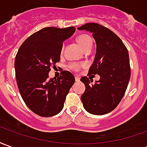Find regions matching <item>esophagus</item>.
Instances as JSON below:
<instances>
[{
  "label": "esophagus",
  "mask_w": 147,
  "mask_h": 147,
  "mask_svg": "<svg viewBox=\"0 0 147 147\" xmlns=\"http://www.w3.org/2000/svg\"><path fill=\"white\" fill-rule=\"evenodd\" d=\"M75 80H76V82H80V77L78 76H76L75 77Z\"/></svg>",
  "instance_id": "esophagus-1"
}]
</instances>
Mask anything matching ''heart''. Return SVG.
<instances>
[{
	"label": "heart",
	"mask_w": 147,
	"mask_h": 147,
	"mask_svg": "<svg viewBox=\"0 0 147 147\" xmlns=\"http://www.w3.org/2000/svg\"><path fill=\"white\" fill-rule=\"evenodd\" d=\"M76 42L80 45V47L83 49V51L86 52V53L90 51V49L92 48V38L87 34H80V35H79L77 37ZM63 49H64V47H62L61 51H63ZM82 66H83V64H81L71 63V64H69L68 67L70 68L71 70L79 71Z\"/></svg>",
	"instance_id": "b5f03b06"
}]
</instances>
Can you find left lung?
Here are the masks:
<instances>
[{"mask_svg": "<svg viewBox=\"0 0 147 147\" xmlns=\"http://www.w3.org/2000/svg\"><path fill=\"white\" fill-rule=\"evenodd\" d=\"M78 30L92 33L97 48L88 73L100 76V80L94 84L90 78L80 79L86 86L81 96L83 107L94 115L109 113L120 103L129 83L128 51L116 34L100 24L89 23L78 27Z\"/></svg>", "mask_w": 147, "mask_h": 147, "instance_id": "8db88e82", "label": "left lung"}]
</instances>
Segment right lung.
I'll use <instances>...</instances> for the list:
<instances>
[{
  "mask_svg": "<svg viewBox=\"0 0 147 147\" xmlns=\"http://www.w3.org/2000/svg\"><path fill=\"white\" fill-rule=\"evenodd\" d=\"M76 27H45L27 38L18 50L15 70L21 97L30 110L43 117H53L64 108L75 77L68 71L49 80L51 66L60 61L64 40Z\"/></svg>",
  "mask_w": 147,
  "mask_h": 147,
  "instance_id": "obj_1",
  "label": "right lung"
}]
</instances>
